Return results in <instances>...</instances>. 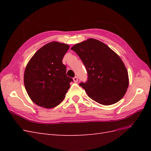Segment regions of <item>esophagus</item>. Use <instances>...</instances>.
Masks as SVG:
<instances>
[{"mask_svg":"<svg viewBox=\"0 0 151 151\" xmlns=\"http://www.w3.org/2000/svg\"><path fill=\"white\" fill-rule=\"evenodd\" d=\"M73 80L75 82V83H77V81H78V77H74V78H73Z\"/></svg>","mask_w":151,"mask_h":151,"instance_id":"esophagus-1","label":"esophagus"}]
</instances>
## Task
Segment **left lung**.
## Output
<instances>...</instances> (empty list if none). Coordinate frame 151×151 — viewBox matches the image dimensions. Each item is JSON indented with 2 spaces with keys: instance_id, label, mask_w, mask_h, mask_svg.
<instances>
[{
  "instance_id": "1",
  "label": "left lung",
  "mask_w": 151,
  "mask_h": 151,
  "mask_svg": "<svg viewBox=\"0 0 151 151\" xmlns=\"http://www.w3.org/2000/svg\"><path fill=\"white\" fill-rule=\"evenodd\" d=\"M71 50L86 67L88 81L79 85L90 98L101 104L111 105L124 96L129 87V75L124 63L115 52L93 38L76 44Z\"/></svg>"
}]
</instances>
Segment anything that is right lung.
<instances>
[{
    "instance_id": "right-lung-1",
    "label": "right lung",
    "mask_w": 151,
    "mask_h": 151,
    "mask_svg": "<svg viewBox=\"0 0 151 151\" xmlns=\"http://www.w3.org/2000/svg\"><path fill=\"white\" fill-rule=\"evenodd\" d=\"M69 48L65 43L53 42L36 52L28 63L24 74L25 89L35 104L52 108L60 104L65 96L70 83L63 56Z\"/></svg>"
}]
</instances>
